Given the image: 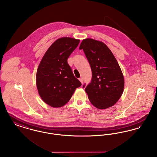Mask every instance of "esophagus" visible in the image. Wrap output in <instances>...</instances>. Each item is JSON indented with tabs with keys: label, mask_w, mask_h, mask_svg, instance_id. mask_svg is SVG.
<instances>
[{
	"label": "esophagus",
	"mask_w": 157,
	"mask_h": 157,
	"mask_svg": "<svg viewBox=\"0 0 157 157\" xmlns=\"http://www.w3.org/2000/svg\"><path fill=\"white\" fill-rule=\"evenodd\" d=\"M79 80H80V82H82H82H83V80H82V77L79 78Z\"/></svg>",
	"instance_id": "obj_1"
}]
</instances>
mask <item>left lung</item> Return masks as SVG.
I'll return each mask as SVG.
<instances>
[{
    "instance_id": "left-lung-1",
    "label": "left lung",
    "mask_w": 157,
    "mask_h": 157,
    "mask_svg": "<svg viewBox=\"0 0 157 157\" xmlns=\"http://www.w3.org/2000/svg\"><path fill=\"white\" fill-rule=\"evenodd\" d=\"M79 49L84 51L92 71L91 81L85 88L91 103L99 109L113 106L123 93L124 83L115 56L105 44L91 38L83 40Z\"/></svg>"
}]
</instances>
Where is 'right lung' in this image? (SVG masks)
I'll list each match as a JSON object with an SVG mask.
<instances>
[{
	"label": "right lung",
	"instance_id": "right-lung-1",
	"mask_svg": "<svg viewBox=\"0 0 157 157\" xmlns=\"http://www.w3.org/2000/svg\"><path fill=\"white\" fill-rule=\"evenodd\" d=\"M79 42L73 38H59L50 46L40 63L36 75L37 89L42 100L51 107L65 105L82 85L67 63Z\"/></svg>",
	"mask_w": 157,
	"mask_h": 157
}]
</instances>
